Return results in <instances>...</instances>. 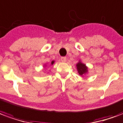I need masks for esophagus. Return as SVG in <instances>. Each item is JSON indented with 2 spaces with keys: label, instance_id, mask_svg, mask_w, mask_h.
Returning <instances> with one entry per match:
<instances>
[{
  "label": "esophagus",
  "instance_id": "obj_1",
  "mask_svg": "<svg viewBox=\"0 0 123 123\" xmlns=\"http://www.w3.org/2000/svg\"><path fill=\"white\" fill-rule=\"evenodd\" d=\"M61 60L62 62H65L67 61V57H65V56H62L61 58Z\"/></svg>",
  "mask_w": 123,
  "mask_h": 123
}]
</instances>
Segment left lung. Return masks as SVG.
Returning <instances> with one entry per match:
<instances>
[{
  "label": "left lung",
  "mask_w": 123,
  "mask_h": 123,
  "mask_svg": "<svg viewBox=\"0 0 123 123\" xmlns=\"http://www.w3.org/2000/svg\"><path fill=\"white\" fill-rule=\"evenodd\" d=\"M76 67H77L78 71V73L79 74L82 76L83 74H84L85 73L87 72L88 71V68L86 67L85 64H82V62H78L77 64H76Z\"/></svg>",
  "instance_id": "8db88e82"
}]
</instances>
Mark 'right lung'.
Here are the masks:
<instances>
[{
	"label": "right lung",
	"mask_w": 123,
	"mask_h": 123,
	"mask_svg": "<svg viewBox=\"0 0 123 123\" xmlns=\"http://www.w3.org/2000/svg\"><path fill=\"white\" fill-rule=\"evenodd\" d=\"M53 62H53H53H51V64H53Z\"/></svg>",
	"instance_id": "right-lung-1"
}]
</instances>
